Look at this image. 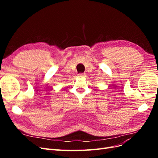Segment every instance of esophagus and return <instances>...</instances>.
I'll return each instance as SVG.
<instances>
[{"mask_svg":"<svg viewBox=\"0 0 158 158\" xmlns=\"http://www.w3.org/2000/svg\"><path fill=\"white\" fill-rule=\"evenodd\" d=\"M85 75V73H80L78 74V76H80V77H83V76H84Z\"/></svg>","mask_w":158,"mask_h":158,"instance_id":"obj_1","label":"esophagus"}]
</instances>
